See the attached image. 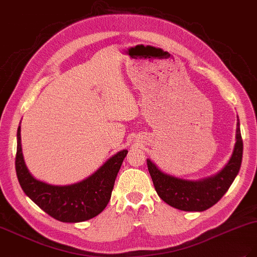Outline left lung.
Wrapping results in <instances>:
<instances>
[{
  "label": "left lung",
  "mask_w": 257,
  "mask_h": 257,
  "mask_svg": "<svg viewBox=\"0 0 257 257\" xmlns=\"http://www.w3.org/2000/svg\"><path fill=\"white\" fill-rule=\"evenodd\" d=\"M242 152L243 143L238 119L234 151L227 164L216 174L189 180L164 173L150 159L147 160V165L155 191L166 204L182 211L201 212L215 205L234 182L242 162Z\"/></svg>",
  "instance_id": "8db88e82"
}]
</instances>
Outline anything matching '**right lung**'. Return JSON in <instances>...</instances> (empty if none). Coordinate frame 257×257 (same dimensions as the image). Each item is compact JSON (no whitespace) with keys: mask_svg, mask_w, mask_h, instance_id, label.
Wrapping results in <instances>:
<instances>
[{"mask_svg":"<svg viewBox=\"0 0 257 257\" xmlns=\"http://www.w3.org/2000/svg\"><path fill=\"white\" fill-rule=\"evenodd\" d=\"M20 124L17 131L16 173L26 195L46 213L65 223L88 221L106 208L127 150L108 159L96 172L73 184L54 185L38 180L28 169L22 154Z\"/></svg>","mask_w":257,"mask_h":257,"instance_id":"right-lung-1","label":"right lung"}]
</instances>
